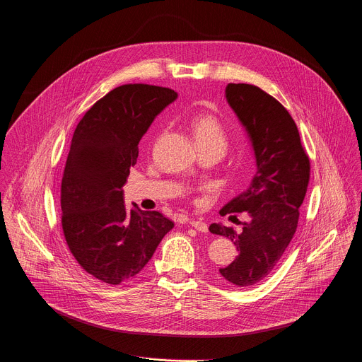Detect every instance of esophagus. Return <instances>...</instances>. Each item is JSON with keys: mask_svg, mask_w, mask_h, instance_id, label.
Returning a JSON list of instances; mask_svg holds the SVG:
<instances>
[{"mask_svg": "<svg viewBox=\"0 0 362 362\" xmlns=\"http://www.w3.org/2000/svg\"><path fill=\"white\" fill-rule=\"evenodd\" d=\"M190 226L194 227L197 231H202V233H206L209 230V227L204 221H200V220H196V218L190 220Z\"/></svg>", "mask_w": 362, "mask_h": 362, "instance_id": "obj_1", "label": "esophagus"}]
</instances>
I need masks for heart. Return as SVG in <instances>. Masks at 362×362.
<instances>
[{
    "label": "heart",
    "mask_w": 362,
    "mask_h": 362,
    "mask_svg": "<svg viewBox=\"0 0 362 362\" xmlns=\"http://www.w3.org/2000/svg\"><path fill=\"white\" fill-rule=\"evenodd\" d=\"M193 134L197 144H210L226 148V132L211 115H202L193 120Z\"/></svg>",
    "instance_id": "obj_1"
}]
</instances>
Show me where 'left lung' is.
<instances>
[{
  "label": "left lung",
  "mask_w": 362,
  "mask_h": 362,
  "mask_svg": "<svg viewBox=\"0 0 362 362\" xmlns=\"http://www.w3.org/2000/svg\"><path fill=\"white\" fill-rule=\"evenodd\" d=\"M226 99L247 134L257 170L249 189L220 210L221 216L245 211L242 231L221 223L209 230L230 238L238 252L231 264L218 269L220 276L249 287L274 270L291 242L310 180V159L291 115L272 95L255 85L228 83Z\"/></svg>",
  "instance_id": "left-lung-1"
}]
</instances>
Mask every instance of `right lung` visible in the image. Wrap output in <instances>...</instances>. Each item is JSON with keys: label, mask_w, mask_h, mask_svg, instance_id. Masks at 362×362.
<instances>
[{"label": "right lung", "mask_w": 362, "mask_h": 362, "mask_svg": "<svg viewBox=\"0 0 362 362\" xmlns=\"http://www.w3.org/2000/svg\"><path fill=\"white\" fill-rule=\"evenodd\" d=\"M177 92L129 83L99 99L78 124L62 185V230L81 267L107 284L142 272L173 221L159 211L127 210L124 185L138 145Z\"/></svg>", "instance_id": "obj_1"}]
</instances>
